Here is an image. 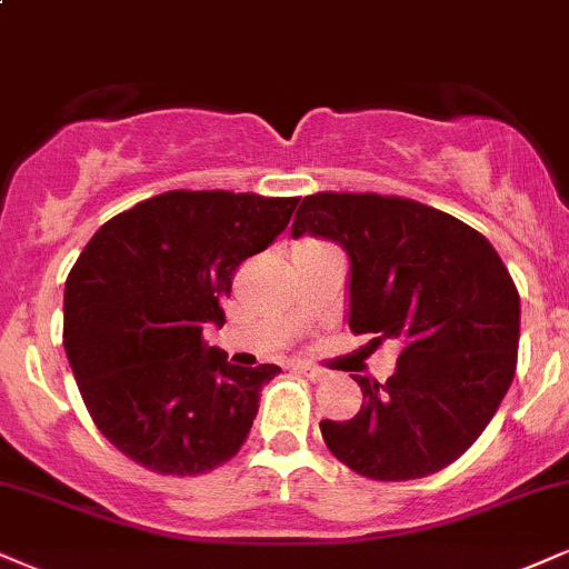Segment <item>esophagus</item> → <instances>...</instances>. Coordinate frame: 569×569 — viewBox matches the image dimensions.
<instances>
[{
  "mask_svg": "<svg viewBox=\"0 0 569 569\" xmlns=\"http://www.w3.org/2000/svg\"><path fill=\"white\" fill-rule=\"evenodd\" d=\"M293 371L302 373L305 379H310V381H323V379H326V371H323V368L310 366V362H297V366H293Z\"/></svg>",
  "mask_w": 569,
  "mask_h": 569,
  "instance_id": "esophagus-1",
  "label": "esophagus"
}]
</instances>
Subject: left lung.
I'll list each match as a JSON object with an SVG mask.
<instances>
[{
	"label": "left lung",
	"mask_w": 569,
	"mask_h": 569,
	"mask_svg": "<svg viewBox=\"0 0 569 569\" xmlns=\"http://www.w3.org/2000/svg\"><path fill=\"white\" fill-rule=\"evenodd\" d=\"M350 254V328L402 347L387 385L352 376L362 406L320 421L333 456L368 480L429 477L485 432L517 371L519 291L488 238L427 203L379 193L305 196L291 236Z\"/></svg>",
	"instance_id": "8db88e82"
}]
</instances>
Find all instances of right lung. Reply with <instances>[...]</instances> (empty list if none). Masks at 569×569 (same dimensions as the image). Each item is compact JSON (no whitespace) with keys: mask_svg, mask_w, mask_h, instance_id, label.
Here are the masks:
<instances>
[{"mask_svg":"<svg viewBox=\"0 0 569 569\" xmlns=\"http://www.w3.org/2000/svg\"><path fill=\"white\" fill-rule=\"evenodd\" d=\"M299 198L169 190L108 219L66 280L63 347L106 440L156 475L196 477L241 450L278 366L241 368L203 341L243 259Z\"/></svg>","mask_w":569,"mask_h":569,"instance_id":"obj_1","label":"right lung"}]
</instances>
